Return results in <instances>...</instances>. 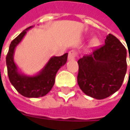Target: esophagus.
<instances>
[{"instance_id":"1","label":"esophagus","mask_w":130,"mask_h":130,"mask_svg":"<svg viewBox=\"0 0 130 130\" xmlns=\"http://www.w3.org/2000/svg\"><path fill=\"white\" fill-rule=\"evenodd\" d=\"M76 55L77 53L74 51H71L69 52V55H68V60H74L75 59V57H76Z\"/></svg>"}]
</instances>
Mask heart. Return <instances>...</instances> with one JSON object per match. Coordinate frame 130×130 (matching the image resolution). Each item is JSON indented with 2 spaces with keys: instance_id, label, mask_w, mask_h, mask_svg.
Wrapping results in <instances>:
<instances>
[{
  "instance_id": "heart-1",
  "label": "heart",
  "mask_w": 130,
  "mask_h": 130,
  "mask_svg": "<svg viewBox=\"0 0 130 130\" xmlns=\"http://www.w3.org/2000/svg\"><path fill=\"white\" fill-rule=\"evenodd\" d=\"M99 44H100V41H99L98 38H93L90 42V47L92 48H95V47H98L99 45Z\"/></svg>"
}]
</instances>
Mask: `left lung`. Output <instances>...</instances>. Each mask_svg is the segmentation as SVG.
<instances>
[{
  "instance_id": "8db88e82",
  "label": "left lung",
  "mask_w": 130,
  "mask_h": 130,
  "mask_svg": "<svg viewBox=\"0 0 130 130\" xmlns=\"http://www.w3.org/2000/svg\"><path fill=\"white\" fill-rule=\"evenodd\" d=\"M77 63L80 89L88 96L101 100L122 86L127 72V50L115 36L108 34L103 46L83 56Z\"/></svg>"
}]
</instances>
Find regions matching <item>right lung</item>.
I'll return each instance as SVG.
<instances>
[{
  "instance_id": "1",
  "label": "right lung",
  "mask_w": 130,
  "mask_h": 130,
  "mask_svg": "<svg viewBox=\"0 0 130 130\" xmlns=\"http://www.w3.org/2000/svg\"><path fill=\"white\" fill-rule=\"evenodd\" d=\"M33 27L34 26L27 28L13 40L10 44L6 56L9 80L18 92L27 98L43 97L47 95L54 85L56 73L60 68L65 65L68 57V53L61 56L51 57L43 69L33 75H27L21 72L14 62L15 49L28 31Z\"/></svg>"
}]
</instances>
